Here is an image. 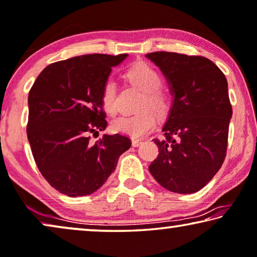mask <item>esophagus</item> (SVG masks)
<instances>
[{"label": "esophagus", "instance_id": "1", "mask_svg": "<svg viewBox=\"0 0 257 257\" xmlns=\"http://www.w3.org/2000/svg\"><path fill=\"white\" fill-rule=\"evenodd\" d=\"M142 143V141L141 140H132V144H133V147H139V145Z\"/></svg>", "mask_w": 257, "mask_h": 257}]
</instances>
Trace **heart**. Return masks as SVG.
<instances>
[{
    "mask_svg": "<svg viewBox=\"0 0 257 257\" xmlns=\"http://www.w3.org/2000/svg\"><path fill=\"white\" fill-rule=\"evenodd\" d=\"M127 77L130 83L141 91L144 92V98L142 100L140 109L143 110L140 114L133 116H122L113 121L110 130L115 134H122L139 139L145 134L150 133L156 127L158 116L166 115L170 109V101L167 95L159 87L162 86V78L155 69L149 64L140 62L134 64L127 72ZM116 85L113 79H107L101 90V106L106 114L109 116L115 115L116 106Z\"/></svg>",
    "mask_w": 257,
    "mask_h": 257,
    "instance_id": "obj_1",
    "label": "heart"
}]
</instances>
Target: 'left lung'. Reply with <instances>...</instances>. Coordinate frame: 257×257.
I'll use <instances>...</instances> for the list:
<instances>
[{
    "instance_id": "1",
    "label": "left lung",
    "mask_w": 257,
    "mask_h": 257,
    "mask_svg": "<svg viewBox=\"0 0 257 257\" xmlns=\"http://www.w3.org/2000/svg\"><path fill=\"white\" fill-rule=\"evenodd\" d=\"M165 76L173 95L158 157L149 166L156 181L178 194L201 190L226 157L232 117L227 80L204 56L155 52L145 55Z\"/></svg>"
}]
</instances>
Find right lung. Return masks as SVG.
I'll list each match as a JSON object with an SVG mask.
<instances>
[{
    "instance_id": "obj_1",
    "label": "right lung",
    "mask_w": 257,
    "mask_h": 257,
    "mask_svg": "<svg viewBox=\"0 0 257 257\" xmlns=\"http://www.w3.org/2000/svg\"><path fill=\"white\" fill-rule=\"evenodd\" d=\"M127 54H89L46 67L29 92L26 127L38 168L53 188L70 197L98 190L132 142L123 135L90 134L107 127L101 90Z\"/></svg>"
}]
</instances>
